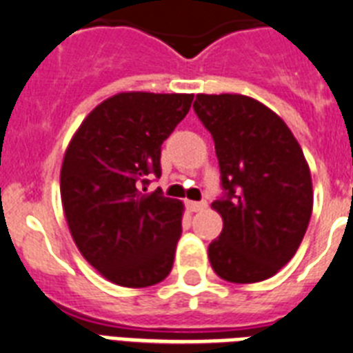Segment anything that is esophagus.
<instances>
[{
    "label": "esophagus",
    "mask_w": 353,
    "mask_h": 353,
    "mask_svg": "<svg viewBox=\"0 0 353 353\" xmlns=\"http://www.w3.org/2000/svg\"><path fill=\"white\" fill-rule=\"evenodd\" d=\"M206 206L205 201H186V208L190 212H199Z\"/></svg>",
    "instance_id": "34e87169"
}]
</instances>
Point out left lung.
<instances>
[{
	"instance_id": "1",
	"label": "left lung",
	"mask_w": 353,
	"mask_h": 353,
	"mask_svg": "<svg viewBox=\"0 0 353 353\" xmlns=\"http://www.w3.org/2000/svg\"><path fill=\"white\" fill-rule=\"evenodd\" d=\"M194 110L212 134L225 194L212 203L223 230L208 246L217 276L257 283L294 257L314 206L299 143L276 112L241 94H197Z\"/></svg>"
}]
</instances>
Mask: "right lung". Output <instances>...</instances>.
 <instances>
[{
	"label": "right lung",
	"instance_id": "add662e5",
	"mask_svg": "<svg viewBox=\"0 0 353 353\" xmlns=\"http://www.w3.org/2000/svg\"><path fill=\"white\" fill-rule=\"evenodd\" d=\"M192 99L116 94L85 117L68 143L59 177L68 230L81 256L119 286L157 285L172 270L183 203L159 188L145 192L148 176H161V145Z\"/></svg>",
	"mask_w": 353,
	"mask_h": 353
}]
</instances>
